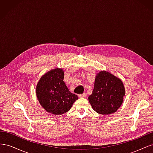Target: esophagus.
<instances>
[{
  "label": "esophagus",
  "mask_w": 153,
  "mask_h": 153,
  "mask_svg": "<svg viewBox=\"0 0 153 153\" xmlns=\"http://www.w3.org/2000/svg\"><path fill=\"white\" fill-rule=\"evenodd\" d=\"M78 97H79V98H85V97H86V94L85 93H83V94H78Z\"/></svg>",
  "instance_id": "obj_1"
}]
</instances>
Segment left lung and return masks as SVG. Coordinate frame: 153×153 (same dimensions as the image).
<instances>
[{
	"mask_svg": "<svg viewBox=\"0 0 153 153\" xmlns=\"http://www.w3.org/2000/svg\"><path fill=\"white\" fill-rule=\"evenodd\" d=\"M125 88L119 78L106 71L96 75L92 93L88 100L93 110L100 114H112L121 106Z\"/></svg>",
	"mask_w": 153,
	"mask_h": 153,
	"instance_id": "1",
	"label": "left lung"
}]
</instances>
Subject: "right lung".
Returning a JSON list of instances; mask_svg holds the SVG:
<instances>
[{
  "mask_svg": "<svg viewBox=\"0 0 153 153\" xmlns=\"http://www.w3.org/2000/svg\"><path fill=\"white\" fill-rule=\"evenodd\" d=\"M64 72L56 68L45 73L36 85V96L41 106L53 115H61L70 110L78 96L69 92L63 81Z\"/></svg>",
  "mask_w": 153,
  "mask_h": 153,
  "instance_id": "add662e5",
  "label": "right lung"
}]
</instances>
